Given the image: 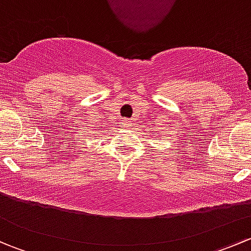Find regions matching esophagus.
Segmentation results:
<instances>
[{"label": "esophagus", "mask_w": 251, "mask_h": 251, "mask_svg": "<svg viewBox=\"0 0 251 251\" xmlns=\"http://www.w3.org/2000/svg\"><path fill=\"white\" fill-rule=\"evenodd\" d=\"M121 126L125 128H128L131 126V123L128 120H121Z\"/></svg>", "instance_id": "1"}]
</instances>
